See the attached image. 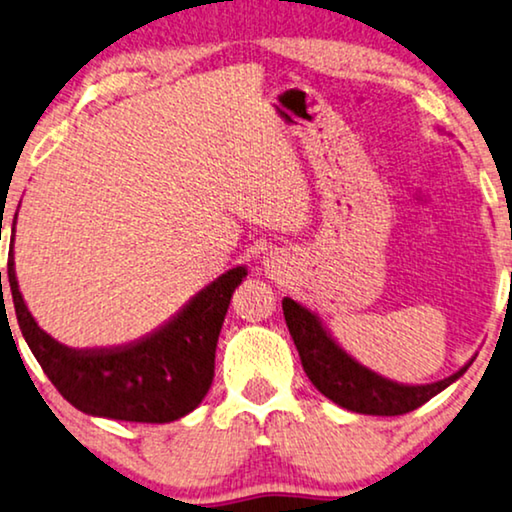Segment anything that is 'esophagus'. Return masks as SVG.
<instances>
[{
	"label": "esophagus",
	"mask_w": 512,
	"mask_h": 512,
	"mask_svg": "<svg viewBox=\"0 0 512 512\" xmlns=\"http://www.w3.org/2000/svg\"><path fill=\"white\" fill-rule=\"evenodd\" d=\"M262 269L271 281H285L290 274V262L288 257L278 255V252H269V255L262 260Z\"/></svg>",
	"instance_id": "34e87169"
}]
</instances>
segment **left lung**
Segmentation results:
<instances>
[{"mask_svg":"<svg viewBox=\"0 0 512 512\" xmlns=\"http://www.w3.org/2000/svg\"><path fill=\"white\" fill-rule=\"evenodd\" d=\"M283 316L302 358L306 377L325 398L349 412L372 414V417H398L421 407L433 395L445 391L463 377L475 356L449 377L433 384H400L358 363L342 344L332 337L316 311L297 299H283Z\"/></svg>","mask_w":512,"mask_h":512,"instance_id":"obj_1","label":"left lung"}]
</instances>
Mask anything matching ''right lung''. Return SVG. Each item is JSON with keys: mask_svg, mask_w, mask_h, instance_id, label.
<instances>
[{"mask_svg": "<svg viewBox=\"0 0 512 512\" xmlns=\"http://www.w3.org/2000/svg\"><path fill=\"white\" fill-rule=\"evenodd\" d=\"M20 208V206H18ZM11 227L9 285L13 309L27 346L67 403L91 417L168 424L194 412L215 374V346L231 295L248 267H234L196 292L166 323L117 346L72 349L39 327L20 292ZM2 285V271H0Z\"/></svg>", "mask_w": 512, "mask_h": 512, "instance_id": "right-lung-1", "label": "right lung"}]
</instances>
